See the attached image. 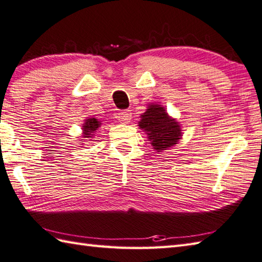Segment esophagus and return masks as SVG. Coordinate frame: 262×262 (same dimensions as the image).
<instances>
[{
	"label": "esophagus",
	"instance_id": "obj_1",
	"mask_svg": "<svg viewBox=\"0 0 262 262\" xmlns=\"http://www.w3.org/2000/svg\"><path fill=\"white\" fill-rule=\"evenodd\" d=\"M132 119V113L130 110H124L120 111L118 114V120L120 122H129V120Z\"/></svg>",
	"mask_w": 262,
	"mask_h": 262
}]
</instances>
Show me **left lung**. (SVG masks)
<instances>
[{"label": "left lung", "instance_id": "left-lung-1", "mask_svg": "<svg viewBox=\"0 0 262 262\" xmlns=\"http://www.w3.org/2000/svg\"><path fill=\"white\" fill-rule=\"evenodd\" d=\"M140 126L145 130L153 148L158 152L173 146L181 137V129L178 122L170 118L165 109L159 104L149 105L146 113L141 116Z\"/></svg>", "mask_w": 262, "mask_h": 262}]
</instances>
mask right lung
<instances>
[{
  "label": "right lung",
  "instance_id": "add662e5",
  "mask_svg": "<svg viewBox=\"0 0 262 262\" xmlns=\"http://www.w3.org/2000/svg\"><path fill=\"white\" fill-rule=\"evenodd\" d=\"M100 126V121H98V119L96 118H90L86 119L84 126H83V137H91L93 134L92 133L96 132Z\"/></svg>",
  "mask_w": 262,
  "mask_h": 262
}]
</instances>
